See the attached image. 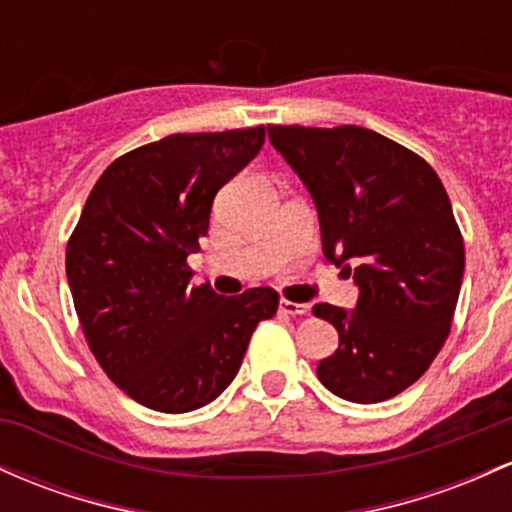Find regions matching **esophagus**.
I'll return each mask as SVG.
<instances>
[{"label":"esophagus","instance_id":"34e87169","mask_svg":"<svg viewBox=\"0 0 512 512\" xmlns=\"http://www.w3.org/2000/svg\"><path fill=\"white\" fill-rule=\"evenodd\" d=\"M279 311L286 313V316H306V313L311 311V306H308V303H296V301L282 299L279 301Z\"/></svg>","mask_w":512,"mask_h":512}]
</instances>
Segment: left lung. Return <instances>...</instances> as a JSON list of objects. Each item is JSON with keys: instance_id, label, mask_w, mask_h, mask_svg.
Listing matches in <instances>:
<instances>
[{"instance_id": "left-lung-1", "label": "left lung", "mask_w": 512, "mask_h": 512, "mask_svg": "<svg viewBox=\"0 0 512 512\" xmlns=\"http://www.w3.org/2000/svg\"><path fill=\"white\" fill-rule=\"evenodd\" d=\"M269 140L316 201L323 252L350 277L352 313L316 303L340 335L320 384L352 403H379L415 384L452 330L464 240L440 177L396 140L362 126H267Z\"/></svg>"}]
</instances>
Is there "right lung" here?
Masks as SVG:
<instances>
[{
	"label": "right lung",
	"mask_w": 512,
	"mask_h": 512,
	"mask_svg": "<svg viewBox=\"0 0 512 512\" xmlns=\"http://www.w3.org/2000/svg\"><path fill=\"white\" fill-rule=\"evenodd\" d=\"M265 126L174 133L116 157L67 240L65 269L84 340L123 393L160 413L221 396L279 294L192 286L189 252L213 196L260 153Z\"/></svg>",
	"instance_id": "obj_1"
}]
</instances>
